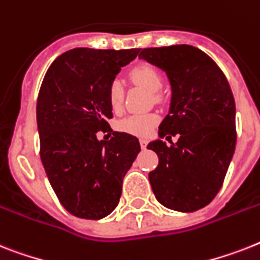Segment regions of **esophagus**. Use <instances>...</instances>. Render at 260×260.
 Segmentation results:
<instances>
[{
    "label": "esophagus",
    "instance_id": "esophagus-1",
    "mask_svg": "<svg viewBox=\"0 0 260 260\" xmlns=\"http://www.w3.org/2000/svg\"><path fill=\"white\" fill-rule=\"evenodd\" d=\"M147 145H148V141L145 140V139H140V147L143 149L147 148Z\"/></svg>",
    "mask_w": 260,
    "mask_h": 260
}]
</instances>
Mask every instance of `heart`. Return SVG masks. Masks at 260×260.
<instances>
[{"instance_id":"1","label":"heart","mask_w":260,"mask_h":260,"mask_svg":"<svg viewBox=\"0 0 260 260\" xmlns=\"http://www.w3.org/2000/svg\"><path fill=\"white\" fill-rule=\"evenodd\" d=\"M131 79L136 84L145 88L151 93H157L163 86V79L159 71L152 65L141 64L135 67L131 71ZM124 99V85L120 79L112 80L108 89L109 104L113 109H117L121 105ZM159 123V117L152 113H137L131 115L119 123V129L134 135V136L145 137L151 134L156 124Z\"/></svg>"}]
</instances>
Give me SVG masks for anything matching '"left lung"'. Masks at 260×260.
<instances>
[{
    "instance_id": "obj_1",
    "label": "left lung",
    "mask_w": 260,
    "mask_h": 260,
    "mask_svg": "<svg viewBox=\"0 0 260 260\" xmlns=\"http://www.w3.org/2000/svg\"><path fill=\"white\" fill-rule=\"evenodd\" d=\"M139 57L166 72L172 89L160 139L147 147L159 156V166L149 172L152 191L170 210H200L221 188L235 151V100L229 81L195 46L145 48ZM171 136L178 141L172 143Z\"/></svg>"
}]
</instances>
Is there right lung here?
Masks as SVG:
<instances>
[{"label":"right lung","mask_w":260,"mask_h":260,"mask_svg":"<svg viewBox=\"0 0 260 260\" xmlns=\"http://www.w3.org/2000/svg\"><path fill=\"white\" fill-rule=\"evenodd\" d=\"M140 49L76 48L58 56L37 99L40 156L64 208L81 219L105 218L119 204L126 171L140 152L136 137L111 131L108 89Z\"/></svg>","instance_id":"1"}]
</instances>
